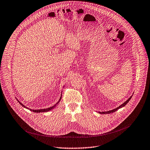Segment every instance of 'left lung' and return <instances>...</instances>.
Returning a JSON list of instances; mask_svg holds the SVG:
<instances>
[{
	"instance_id": "obj_1",
	"label": "left lung",
	"mask_w": 150,
	"mask_h": 150,
	"mask_svg": "<svg viewBox=\"0 0 150 150\" xmlns=\"http://www.w3.org/2000/svg\"><path fill=\"white\" fill-rule=\"evenodd\" d=\"M132 96H131L129 98H128L125 103H123L122 104H121L120 106H119V107H117V108H116V109H113V110H109V111H108V112H98L100 114H109V113H113V112H115L116 110H117L118 109H120V108H123V107H124L125 105H126V104L129 101V100L131 99V98H132Z\"/></svg>"
}]
</instances>
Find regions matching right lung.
Instances as JSON below:
<instances>
[{"label": "right lung", "instance_id": "1", "mask_svg": "<svg viewBox=\"0 0 150 150\" xmlns=\"http://www.w3.org/2000/svg\"><path fill=\"white\" fill-rule=\"evenodd\" d=\"M61 98H62V95H61V96H60V99H59V100L54 105H53V106H52L51 108H47V109H38V110H32V109H29V108H27L26 106H25L23 104H22L21 103L19 100H18V99L16 98V100H17V101H18V102L21 105H23L24 108H26V109H28V110H30V111H32V112H35V113H40V112H49V111H50V110H52L53 109H54L55 107L57 105V104L59 103V101H60V100H61Z\"/></svg>", "mask_w": 150, "mask_h": 150}]
</instances>
